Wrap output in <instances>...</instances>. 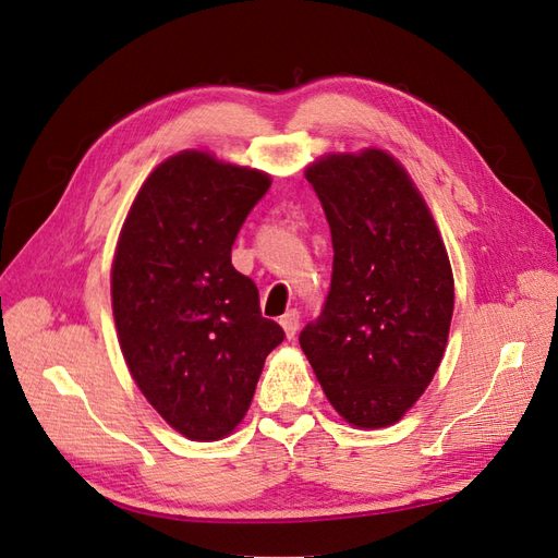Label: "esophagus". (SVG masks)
Segmentation results:
<instances>
[{"label": "esophagus", "instance_id": "obj_1", "mask_svg": "<svg viewBox=\"0 0 558 558\" xmlns=\"http://www.w3.org/2000/svg\"><path fill=\"white\" fill-rule=\"evenodd\" d=\"M299 319H301V315H299V311H296V308L287 311V313L282 315L280 325H282V329H284L287 338H294V336H296V331H299Z\"/></svg>", "mask_w": 558, "mask_h": 558}]
</instances>
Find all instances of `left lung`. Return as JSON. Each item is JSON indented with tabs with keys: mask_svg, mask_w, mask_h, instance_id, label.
<instances>
[{
	"mask_svg": "<svg viewBox=\"0 0 558 558\" xmlns=\"http://www.w3.org/2000/svg\"><path fill=\"white\" fill-rule=\"evenodd\" d=\"M331 229L333 271L301 350L350 424L399 422L434 380L454 311L438 227L397 159L329 155L305 171Z\"/></svg>",
	"mask_w": 558,
	"mask_h": 558,
	"instance_id": "left-lung-1",
	"label": "left lung"
}]
</instances>
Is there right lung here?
<instances>
[{"instance_id": "1", "label": "right lung", "mask_w": 558, "mask_h": 558, "mask_svg": "<svg viewBox=\"0 0 558 558\" xmlns=\"http://www.w3.org/2000/svg\"><path fill=\"white\" fill-rule=\"evenodd\" d=\"M271 187L262 171L196 150L150 173L113 262L120 348L143 397L190 440H218L245 417L284 331L231 264L245 218Z\"/></svg>"}]
</instances>
